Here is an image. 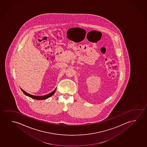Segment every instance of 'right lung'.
<instances>
[{
  "label": "right lung",
  "instance_id": "1",
  "mask_svg": "<svg viewBox=\"0 0 147 147\" xmlns=\"http://www.w3.org/2000/svg\"><path fill=\"white\" fill-rule=\"evenodd\" d=\"M21 90H22V91L23 92L24 94H25L26 96H28L29 97L32 98L33 99H35V100H46L47 98H49V97H51V96H53V94L55 93V92L56 91V90H57V88H55V90H53V92H51V93L47 94H46V95H45V96H33V95L30 94H28L27 92H26L25 91H24V90H22V88H21Z\"/></svg>",
  "mask_w": 147,
  "mask_h": 147
}]
</instances>
